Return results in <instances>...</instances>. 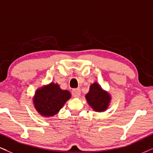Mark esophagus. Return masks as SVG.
<instances>
[{
    "label": "esophagus",
    "mask_w": 153,
    "mask_h": 153,
    "mask_svg": "<svg viewBox=\"0 0 153 153\" xmlns=\"http://www.w3.org/2000/svg\"><path fill=\"white\" fill-rule=\"evenodd\" d=\"M72 95L74 97H79L81 95V91L79 88H74L72 90Z\"/></svg>",
    "instance_id": "esophagus-1"
}]
</instances>
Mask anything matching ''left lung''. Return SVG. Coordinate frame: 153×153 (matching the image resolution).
Listing matches in <instances>:
<instances>
[{"mask_svg": "<svg viewBox=\"0 0 153 153\" xmlns=\"http://www.w3.org/2000/svg\"><path fill=\"white\" fill-rule=\"evenodd\" d=\"M86 101L90 106L97 112H102L108 108L111 97L103 91L98 83H94L90 86L89 91L86 95Z\"/></svg>", "mask_w": 153, "mask_h": 153, "instance_id": "left-lung-1", "label": "left lung"}]
</instances>
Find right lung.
<instances>
[{
  "instance_id": "right-lung-1",
  "label": "right lung",
  "mask_w": 153,
  "mask_h": 153,
  "mask_svg": "<svg viewBox=\"0 0 153 153\" xmlns=\"http://www.w3.org/2000/svg\"><path fill=\"white\" fill-rule=\"evenodd\" d=\"M70 98L69 91L62 90L57 84L51 83L37 90L33 102L39 114L50 117L57 114Z\"/></svg>"
}]
</instances>
